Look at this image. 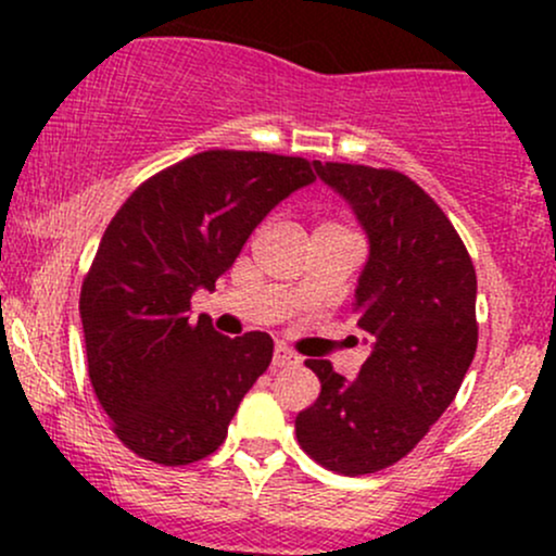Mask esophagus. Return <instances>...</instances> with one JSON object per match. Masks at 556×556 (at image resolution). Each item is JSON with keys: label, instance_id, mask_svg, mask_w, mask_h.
I'll list each match as a JSON object with an SVG mask.
<instances>
[{"label": "esophagus", "instance_id": "1", "mask_svg": "<svg viewBox=\"0 0 556 556\" xmlns=\"http://www.w3.org/2000/svg\"><path fill=\"white\" fill-rule=\"evenodd\" d=\"M300 358L295 353H292L287 344L279 342L277 348H274V358H271V368H285V366H295Z\"/></svg>", "mask_w": 556, "mask_h": 556}]
</instances>
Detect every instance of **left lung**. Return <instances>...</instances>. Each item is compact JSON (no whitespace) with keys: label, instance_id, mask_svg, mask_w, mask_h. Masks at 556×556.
<instances>
[{"label":"left lung","instance_id":"obj_1","mask_svg":"<svg viewBox=\"0 0 556 556\" xmlns=\"http://www.w3.org/2000/svg\"><path fill=\"white\" fill-rule=\"evenodd\" d=\"M314 169L368 238L353 308L371 353L355 379L305 361L321 394L298 413L295 433L318 465L366 476L402 460L455 400L478 344L476 269L442 208L402 172Z\"/></svg>","mask_w":556,"mask_h":556}]
</instances>
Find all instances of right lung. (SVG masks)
<instances>
[{
    "instance_id": "right-lung-1",
    "label": "right lung",
    "mask_w": 556,
    "mask_h": 556,
    "mask_svg": "<svg viewBox=\"0 0 556 556\" xmlns=\"http://www.w3.org/2000/svg\"><path fill=\"white\" fill-rule=\"evenodd\" d=\"M316 180L311 162L264 151H203L123 203L80 290L88 376L127 450L159 465L203 460L269 368L266 331L229 337L190 321L277 203Z\"/></svg>"
}]
</instances>
